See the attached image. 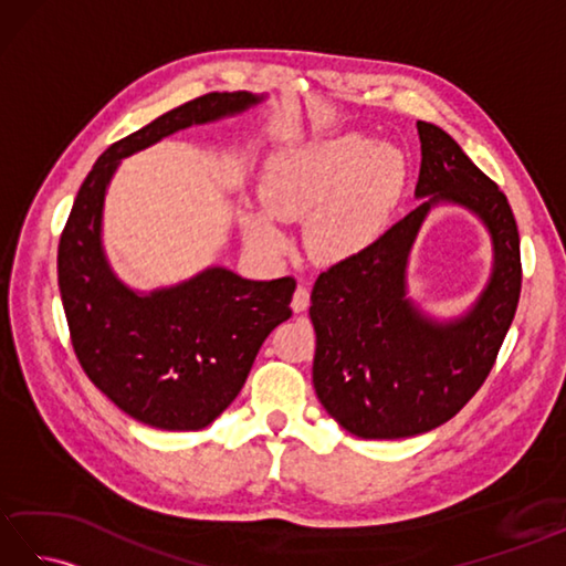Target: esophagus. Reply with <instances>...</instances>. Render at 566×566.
Instances as JSON below:
<instances>
[{"instance_id":"obj_1","label":"esophagus","mask_w":566,"mask_h":566,"mask_svg":"<svg viewBox=\"0 0 566 566\" xmlns=\"http://www.w3.org/2000/svg\"><path fill=\"white\" fill-rule=\"evenodd\" d=\"M308 302H311V294H308V290L304 284H298L296 286V292H294V296H292V308H294V314H302V311H306L308 308Z\"/></svg>"}]
</instances>
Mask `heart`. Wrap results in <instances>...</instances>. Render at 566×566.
<instances>
[{"label": "heart", "mask_w": 566, "mask_h": 566, "mask_svg": "<svg viewBox=\"0 0 566 566\" xmlns=\"http://www.w3.org/2000/svg\"><path fill=\"white\" fill-rule=\"evenodd\" d=\"M403 185V155L389 143L345 134L286 148L264 170V209L240 216L243 235L258 255L276 260L290 250V238L276 219L298 221L306 216L311 255L321 262L353 260L377 243Z\"/></svg>", "instance_id": "b5f03b06"}]
</instances>
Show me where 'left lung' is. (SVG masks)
<instances>
[{
  "mask_svg": "<svg viewBox=\"0 0 566 566\" xmlns=\"http://www.w3.org/2000/svg\"><path fill=\"white\" fill-rule=\"evenodd\" d=\"M416 126L420 203L363 255L321 272L311 292L316 396L338 426L365 440L420 436L460 413L494 367L521 298V238L506 195L442 128ZM440 202L474 212L495 250L483 294L448 322L407 296L412 243Z\"/></svg>",
  "mask_w": 566,
  "mask_h": 566,
  "instance_id": "8db88e82",
  "label": "left lung"
}]
</instances>
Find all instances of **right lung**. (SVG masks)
I'll list each match as a JSON object with an SVG mask.
<instances>
[{
  "instance_id": "add662e5",
  "label": "right lung",
  "mask_w": 566,
  "mask_h": 566,
  "mask_svg": "<svg viewBox=\"0 0 566 566\" xmlns=\"http://www.w3.org/2000/svg\"><path fill=\"white\" fill-rule=\"evenodd\" d=\"M264 97L211 92L106 148L72 203L57 245V284L82 369L130 418L160 430H201L243 389L264 338L292 316V276L243 280L228 268L136 292L102 243L104 199L124 158L189 126L238 116Z\"/></svg>"
}]
</instances>
